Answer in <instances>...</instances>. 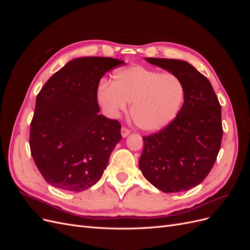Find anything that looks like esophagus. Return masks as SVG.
<instances>
[{
	"instance_id": "esophagus-1",
	"label": "esophagus",
	"mask_w": 250,
	"mask_h": 250,
	"mask_svg": "<svg viewBox=\"0 0 250 250\" xmlns=\"http://www.w3.org/2000/svg\"><path fill=\"white\" fill-rule=\"evenodd\" d=\"M121 134H122V138H127L128 137V135H129L130 134V130L129 129H127V128L126 127H123L122 128V129H121Z\"/></svg>"
}]
</instances>
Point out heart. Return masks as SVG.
Instances as JSON below:
<instances>
[{"label":"heart","instance_id":"b5f03b06","mask_svg":"<svg viewBox=\"0 0 250 250\" xmlns=\"http://www.w3.org/2000/svg\"><path fill=\"white\" fill-rule=\"evenodd\" d=\"M186 88L176 75L142 65L117 70L112 83L103 82L97 98L107 115L116 118L131 103L134 124L146 132H157L176 119L184 104Z\"/></svg>","mask_w":250,"mask_h":250}]
</instances>
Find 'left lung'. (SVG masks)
<instances>
[{
    "instance_id": "1",
    "label": "left lung",
    "mask_w": 250,
    "mask_h": 250,
    "mask_svg": "<svg viewBox=\"0 0 250 250\" xmlns=\"http://www.w3.org/2000/svg\"><path fill=\"white\" fill-rule=\"evenodd\" d=\"M184 82V105L173 122L144 137L143 176L158 190L178 193L198 186L213 168L222 140L221 106L208 79L185 60L146 57Z\"/></svg>"
}]
</instances>
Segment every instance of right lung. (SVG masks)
<instances>
[{"label": "right lung", "mask_w": 250, "mask_h": 250, "mask_svg": "<svg viewBox=\"0 0 250 250\" xmlns=\"http://www.w3.org/2000/svg\"><path fill=\"white\" fill-rule=\"evenodd\" d=\"M124 63L100 56L72 59L37 95L30 149L51 186L82 192L101 179L122 137L118 121L99 115L97 89L105 73Z\"/></svg>", "instance_id": "1"}]
</instances>
